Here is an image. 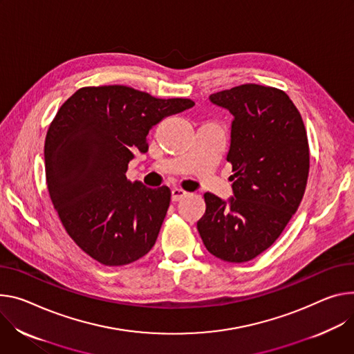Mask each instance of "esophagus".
Listing matches in <instances>:
<instances>
[{
    "label": "esophagus",
    "instance_id": "34e87169",
    "mask_svg": "<svg viewBox=\"0 0 354 354\" xmlns=\"http://www.w3.org/2000/svg\"><path fill=\"white\" fill-rule=\"evenodd\" d=\"M186 196H187V192L183 190L182 187H174L172 189V201L174 202H179V201H182Z\"/></svg>",
    "mask_w": 354,
    "mask_h": 354
}]
</instances>
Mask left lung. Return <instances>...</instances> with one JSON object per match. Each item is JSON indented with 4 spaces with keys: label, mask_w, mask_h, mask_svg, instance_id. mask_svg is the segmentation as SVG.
Masks as SVG:
<instances>
[{
    "label": "left lung",
    "mask_w": 354,
    "mask_h": 354,
    "mask_svg": "<svg viewBox=\"0 0 354 354\" xmlns=\"http://www.w3.org/2000/svg\"><path fill=\"white\" fill-rule=\"evenodd\" d=\"M209 99L234 117L227 153L234 196L224 202L205 194L198 230L217 259L245 263L275 243L299 207L309 174L306 130L292 100L275 87L248 83Z\"/></svg>",
    "instance_id": "obj_1"
}]
</instances>
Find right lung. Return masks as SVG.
Listing matches in <instances>:
<instances>
[{
  "mask_svg": "<svg viewBox=\"0 0 354 354\" xmlns=\"http://www.w3.org/2000/svg\"><path fill=\"white\" fill-rule=\"evenodd\" d=\"M194 106L114 84L82 87L56 113L45 140L48 190L63 227L95 261L125 266L153 247L171 190L131 182L125 172L148 151L153 125Z\"/></svg>",
  "mask_w": 354,
  "mask_h": 354,
  "instance_id": "obj_1",
  "label": "right lung"
}]
</instances>
